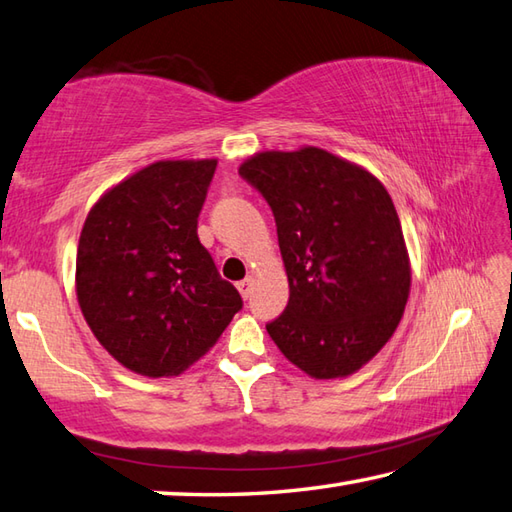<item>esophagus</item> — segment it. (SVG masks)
I'll return each instance as SVG.
<instances>
[{
	"label": "esophagus",
	"mask_w": 512,
	"mask_h": 512,
	"mask_svg": "<svg viewBox=\"0 0 512 512\" xmlns=\"http://www.w3.org/2000/svg\"><path fill=\"white\" fill-rule=\"evenodd\" d=\"M237 290H239V295L248 299L250 293H253V277H246V279H242V282H237Z\"/></svg>",
	"instance_id": "esophagus-1"
}]
</instances>
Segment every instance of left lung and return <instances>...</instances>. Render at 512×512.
<instances>
[{
  "label": "left lung",
  "mask_w": 512,
  "mask_h": 512,
  "mask_svg": "<svg viewBox=\"0 0 512 512\" xmlns=\"http://www.w3.org/2000/svg\"><path fill=\"white\" fill-rule=\"evenodd\" d=\"M239 175L273 210L290 286L268 335L310 377L357 373L393 337L410 293L388 190L366 168L315 146L262 150Z\"/></svg>",
  "instance_id": "8db88e82"
}]
</instances>
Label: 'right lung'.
<instances>
[{
    "instance_id": "obj_1",
    "label": "right lung",
    "mask_w": 512,
    "mask_h": 512,
    "mask_svg": "<svg viewBox=\"0 0 512 512\" xmlns=\"http://www.w3.org/2000/svg\"><path fill=\"white\" fill-rule=\"evenodd\" d=\"M217 159H162L97 199L77 246V302L97 342L144 377L179 375L242 308L199 244Z\"/></svg>"
}]
</instances>
